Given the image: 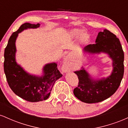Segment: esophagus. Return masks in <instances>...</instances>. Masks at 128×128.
<instances>
[{
	"label": "esophagus",
	"instance_id": "obj_1",
	"mask_svg": "<svg viewBox=\"0 0 128 128\" xmlns=\"http://www.w3.org/2000/svg\"><path fill=\"white\" fill-rule=\"evenodd\" d=\"M70 70V66L68 62V57H66L64 59V62L62 66V71L63 72H68L69 70Z\"/></svg>",
	"mask_w": 128,
	"mask_h": 128
}]
</instances>
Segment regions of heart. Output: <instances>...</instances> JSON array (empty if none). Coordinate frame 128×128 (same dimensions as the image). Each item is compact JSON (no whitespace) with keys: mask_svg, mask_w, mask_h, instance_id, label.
<instances>
[{"mask_svg":"<svg viewBox=\"0 0 128 128\" xmlns=\"http://www.w3.org/2000/svg\"><path fill=\"white\" fill-rule=\"evenodd\" d=\"M72 34L73 35V36H76V37L81 36L82 40V42H85V43L88 42L90 36L88 35L85 34L83 30H80V29H75V30L72 31Z\"/></svg>","mask_w":128,"mask_h":128,"instance_id":"obj_1","label":"heart"}]
</instances>
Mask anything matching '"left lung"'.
<instances>
[{"label": "left lung", "instance_id": "8db88e82", "mask_svg": "<svg viewBox=\"0 0 128 128\" xmlns=\"http://www.w3.org/2000/svg\"><path fill=\"white\" fill-rule=\"evenodd\" d=\"M82 52L85 54L104 53L112 61V71L106 78H93L83 67L74 72L79 79L78 86L73 90L75 97L87 104L102 102L115 93L123 77L124 53L120 40L110 30L104 29L98 33L96 43L86 46Z\"/></svg>", "mask_w": 128, "mask_h": 128}]
</instances>
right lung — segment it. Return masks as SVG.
<instances>
[{
	"label": "right lung",
	"mask_w": 128,
	"mask_h": 128,
	"mask_svg": "<svg viewBox=\"0 0 128 128\" xmlns=\"http://www.w3.org/2000/svg\"><path fill=\"white\" fill-rule=\"evenodd\" d=\"M40 24L25 23L10 36L4 52V72L9 86L16 95L31 102L45 100L49 98L55 81L62 77L56 62L46 64L42 76L28 73L16 62V42L18 34L28 29H36Z\"/></svg>",
	"instance_id": "obj_1"
}]
</instances>
